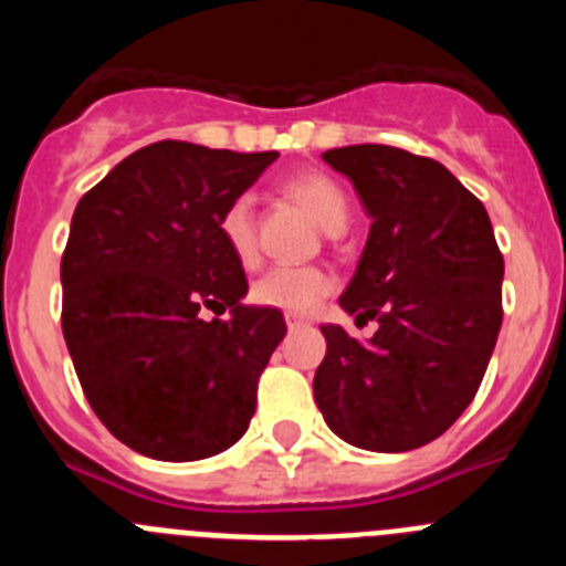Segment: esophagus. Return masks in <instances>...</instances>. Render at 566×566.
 I'll use <instances>...</instances> for the list:
<instances>
[{
	"label": "esophagus",
	"mask_w": 566,
	"mask_h": 566,
	"mask_svg": "<svg viewBox=\"0 0 566 566\" xmlns=\"http://www.w3.org/2000/svg\"><path fill=\"white\" fill-rule=\"evenodd\" d=\"M286 326L294 332V328L308 326V319H306V317H300V314H286Z\"/></svg>",
	"instance_id": "esophagus-1"
}]
</instances>
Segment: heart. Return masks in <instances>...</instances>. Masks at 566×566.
I'll list each match as a JSON object with an SVG mask.
<instances>
[{"label":"heart","instance_id":"1","mask_svg":"<svg viewBox=\"0 0 566 566\" xmlns=\"http://www.w3.org/2000/svg\"><path fill=\"white\" fill-rule=\"evenodd\" d=\"M286 192L292 195L300 207L312 214L314 221L326 232L339 234L348 227L352 218V201L345 189L334 178L323 172L297 175L286 184ZM221 238L229 252L234 254L240 266H254L258 263V229H254V203L249 195H238L223 207ZM334 277L319 266H274L263 277L252 283V300L258 306L277 308L286 314H308L334 292Z\"/></svg>","mask_w":566,"mask_h":566}]
</instances>
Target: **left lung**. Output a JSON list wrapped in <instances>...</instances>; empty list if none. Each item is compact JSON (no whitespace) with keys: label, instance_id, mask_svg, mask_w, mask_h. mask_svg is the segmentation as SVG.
<instances>
[{"label":"left lung","instance_id":"8db88e82","mask_svg":"<svg viewBox=\"0 0 566 566\" xmlns=\"http://www.w3.org/2000/svg\"><path fill=\"white\" fill-rule=\"evenodd\" d=\"M357 189L371 232L339 306L368 343L319 326L314 399L354 448L402 453L442 437L473 402L502 328L504 258L488 209L433 158L385 144L323 153Z\"/></svg>","mask_w":566,"mask_h":566}]
</instances>
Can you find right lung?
<instances>
[{"mask_svg": "<svg viewBox=\"0 0 566 566\" xmlns=\"http://www.w3.org/2000/svg\"><path fill=\"white\" fill-rule=\"evenodd\" d=\"M277 153L158 142L78 201L62 254V332L90 408L118 442L195 462L247 433L286 319L243 306L221 212ZM230 312L202 319V308Z\"/></svg>", "mask_w": 566, "mask_h": 566, "instance_id": "1", "label": "right lung"}]
</instances>
